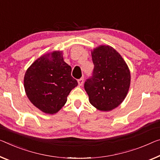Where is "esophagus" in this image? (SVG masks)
<instances>
[{"label":"esophagus","instance_id":"34e87169","mask_svg":"<svg viewBox=\"0 0 160 160\" xmlns=\"http://www.w3.org/2000/svg\"><path fill=\"white\" fill-rule=\"evenodd\" d=\"M83 78H79V79H78V85L82 86L83 84Z\"/></svg>","mask_w":160,"mask_h":160}]
</instances>
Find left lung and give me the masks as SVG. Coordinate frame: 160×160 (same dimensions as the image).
<instances>
[{
	"label": "left lung",
	"instance_id": "1",
	"mask_svg": "<svg viewBox=\"0 0 160 160\" xmlns=\"http://www.w3.org/2000/svg\"><path fill=\"white\" fill-rule=\"evenodd\" d=\"M94 68L84 83L89 102L100 111H111L124 101L131 77L126 62L114 48L99 46L92 51Z\"/></svg>",
	"mask_w": 160,
	"mask_h": 160
}]
</instances>
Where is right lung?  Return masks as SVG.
<instances>
[{
    "mask_svg": "<svg viewBox=\"0 0 160 160\" xmlns=\"http://www.w3.org/2000/svg\"><path fill=\"white\" fill-rule=\"evenodd\" d=\"M72 67L63 61L61 51L41 56L27 69L24 88L31 102L46 114L58 112L71 91L78 85Z\"/></svg>",
    "mask_w": 160,
    "mask_h": 160,
    "instance_id": "right-lung-1",
    "label": "right lung"
}]
</instances>
